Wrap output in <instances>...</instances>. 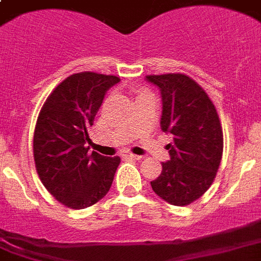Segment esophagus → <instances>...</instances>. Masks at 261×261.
I'll list each match as a JSON object with an SVG mask.
<instances>
[{
	"label": "esophagus",
	"mask_w": 261,
	"mask_h": 261,
	"mask_svg": "<svg viewBox=\"0 0 261 261\" xmlns=\"http://www.w3.org/2000/svg\"><path fill=\"white\" fill-rule=\"evenodd\" d=\"M122 156L127 157V159H134V160H142L143 159V156H138V154L130 153V152H123V153H122Z\"/></svg>",
	"instance_id": "1"
}]
</instances>
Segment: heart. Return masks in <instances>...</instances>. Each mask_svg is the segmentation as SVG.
I'll return each mask as SVG.
<instances>
[{
    "label": "heart",
    "mask_w": 261,
    "mask_h": 261,
    "mask_svg": "<svg viewBox=\"0 0 261 261\" xmlns=\"http://www.w3.org/2000/svg\"><path fill=\"white\" fill-rule=\"evenodd\" d=\"M143 96H147V93H144L143 91H139V98L143 97Z\"/></svg>",
    "instance_id": "b5f03b06"
}]
</instances>
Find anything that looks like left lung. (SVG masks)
Returning <instances> with one entry per match:
<instances>
[{"mask_svg":"<svg viewBox=\"0 0 261 261\" xmlns=\"http://www.w3.org/2000/svg\"><path fill=\"white\" fill-rule=\"evenodd\" d=\"M163 101L161 130L173 135L170 159L152 190L173 205H187L210 189L221 163L224 136L217 110L205 91L183 74L148 75Z\"/></svg>","mask_w":261,"mask_h":261,"instance_id":"left-lung-1","label":"left lung"}]
</instances>
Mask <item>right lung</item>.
Masks as SVG:
<instances>
[{"label": "right lung", "mask_w": 261, "mask_h": 261, "mask_svg": "<svg viewBox=\"0 0 261 261\" xmlns=\"http://www.w3.org/2000/svg\"><path fill=\"white\" fill-rule=\"evenodd\" d=\"M121 79L79 72L58 84L37 118L34 157L40 179L58 201L83 210L110 190L121 159L90 153V127L105 93Z\"/></svg>", "instance_id": "obj_1"}]
</instances>
